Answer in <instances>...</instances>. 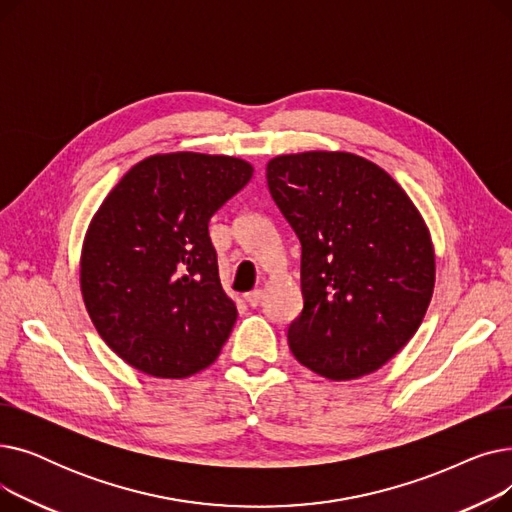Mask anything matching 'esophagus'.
<instances>
[{
  "mask_svg": "<svg viewBox=\"0 0 512 512\" xmlns=\"http://www.w3.org/2000/svg\"><path fill=\"white\" fill-rule=\"evenodd\" d=\"M245 301L251 305V307H259L261 301H263V292L261 290H251L245 294Z\"/></svg>",
  "mask_w": 512,
  "mask_h": 512,
  "instance_id": "1",
  "label": "esophagus"
}]
</instances>
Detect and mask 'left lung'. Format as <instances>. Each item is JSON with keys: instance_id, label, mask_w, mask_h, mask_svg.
<instances>
[{"instance_id": "1", "label": "left lung", "mask_w": 512, "mask_h": 512, "mask_svg": "<svg viewBox=\"0 0 512 512\" xmlns=\"http://www.w3.org/2000/svg\"><path fill=\"white\" fill-rule=\"evenodd\" d=\"M265 172L301 242L294 359L334 382L378 371L432 301L436 257L421 213L388 172L355 153L278 155Z\"/></svg>"}]
</instances>
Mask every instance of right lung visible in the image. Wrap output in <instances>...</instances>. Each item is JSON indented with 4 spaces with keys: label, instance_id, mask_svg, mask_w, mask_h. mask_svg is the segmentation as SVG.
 I'll use <instances>...</instances> for the list:
<instances>
[{
    "label": "right lung",
    "instance_id": "add662e5",
    "mask_svg": "<svg viewBox=\"0 0 512 512\" xmlns=\"http://www.w3.org/2000/svg\"><path fill=\"white\" fill-rule=\"evenodd\" d=\"M253 176L245 159L151 155L89 224L80 290L112 351L153 378H188L218 359L236 305L222 288L209 220Z\"/></svg>",
    "mask_w": 512,
    "mask_h": 512
}]
</instances>
